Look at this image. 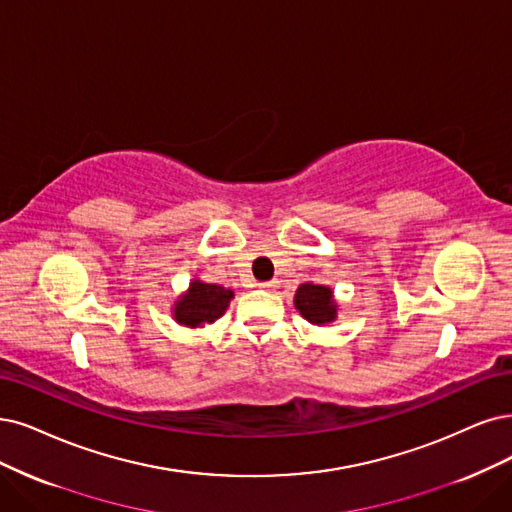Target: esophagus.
Listing matches in <instances>:
<instances>
[{
  "mask_svg": "<svg viewBox=\"0 0 512 512\" xmlns=\"http://www.w3.org/2000/svg\"><path fill=\"white\" fill-rule=\"evenodd\" d=\"M276 285L278 282L276 280H270V282H259V289H263V291H272V289H276Z\"/></svg>",
  "mask_w": 512,
  "mask_h": 512,
  "instance_id": "34e87169",
  "label": "esophagus"
}]
</instances>
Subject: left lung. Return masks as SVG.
Returning <instances> with one entry per match:
<instances>
[{"mask_svg": "<svg viewBox=\"0 0 512 512\" xmlns=\"http://www.w3.org/2000/svg\"><path fill=\"white\" fill-rule=\"evenodd\" d=\"M295 308L312 325H327L337 318V304L333 291L325 285H312L306 282L295 291Z\"/></svg>", "mask_w": 512, "mask_h": 512, "instance_id": "left-lung-1", "label": "left lung"}]
</instances>
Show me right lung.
<instances>
[{
  "mask_svg": "<svg viewBox=\"0 0 512 512\" xmlns=\"http://www.w3.org/2000/svg\"><path fill=\"white\" fill-rule=\"evenodd\" d=\"M234 297L232 289H225L211 282L194 280L189 289L175 301L173 316L179 325L185 327H202L211 325L219 316L225 314L227 306Z\"/></svg>",
  "mask_w": 512,
  "mask_h": 512,
  "instance_id": "obj_1",
  "label": "right lung"
}]
</instances>
